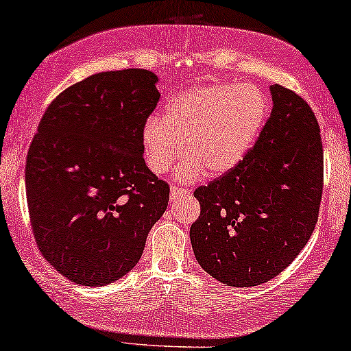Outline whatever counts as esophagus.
Listing matches in <instances>:
<instances>
[{"mask_svg":"<svg viewBox=\"0 0 351 351\" xmlns=\"http://www.w3.org/2000/svg\"><path fill=\"white\" fill-rule=\"evenodd\" d=\"M188 194H189V191L181 188V186H171V189H170V199H171V201H178V199L188 196Z\"/></svg>","mask_w":351,"mask_h":351,"instance_id":"34e87169","label":"esophagus"}]
</instances>
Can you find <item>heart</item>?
Instances as JSON below:
<instances>
[{
	"label": "heart",
	"mask_w": 351,
	"mask_h": 351,
	"mask_svg": "<svg viewBox=\"0 0 351 351\" xmlns=\"http://www.w3.org/2000/svg\"><path fill=\"white\" fill-rule=\"evenodd\" d=\"M267 97L252 84H210L181 92L168 104L163 119L144 126L143 143L150 170L170 171L186 155L191 160L178 173L191 181L219 176L237 167L263 130Z\"/></svg>",
	"instance_id": "b5f03b06"
}]
</instances>
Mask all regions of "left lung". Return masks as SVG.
I'll use <instances>...</instances> for the list:
<instances>
[{"instance_id": "obj_1", "label": "left lung", "mask_w": 351, "mask_h": 351, "mask_svg": "<svg viewBox=\"0 0 351 351\" xmlns=\"http://www.w3.org/2000/svg\"><path fill=\"white\" fill-rule=\"evenodd\" d=\"M274 108L243 160L197 186L189 237L197 263L230 287H256L285 270L314 232L324 184L321 128L290 88L270 87Z\"/></svg>"}]
</instances>
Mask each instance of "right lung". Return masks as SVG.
<instances>
[{"label": "right lung", "mask_w": 351, "mask_h": 351, "mask_svg": "<svg viewBox=\"0 0 351 351\" xmlns=\"http://www.w3.org/2000/svg\"><path fill=\"white\" fill-rule=\"evenodd\" d=\"M147 69L99 73L48 105L29 147L25 193L35 243L71 282L108 285L139 263L170 186L144 162L158 104Z\"/></svg>", "instance_id": "right-lung-1"}]
</instances>
